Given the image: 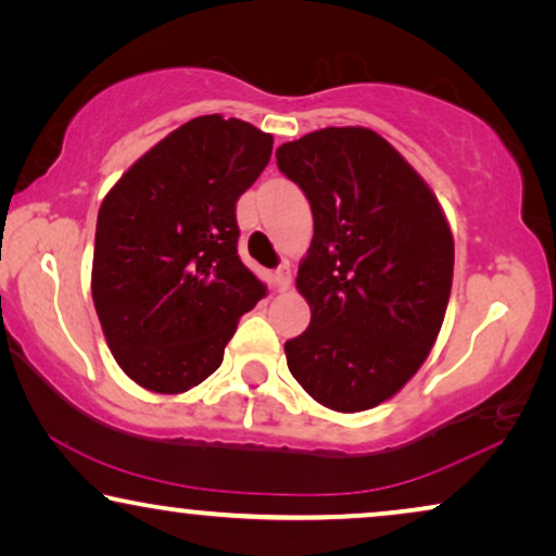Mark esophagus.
Returning <instances> with one entry per match:
<instances>
[{"mask_svg":"<svg viewBox=\"0 0 556 556\" xmlns=\"http://www.w3.org/2000/svg\"><path fill=\"white\" fill-rule=\"evenodd\" d=\"M273 286H276V291H288L291 288V270H288V265H280L278 270H273Z\"/></svg>","mask_w":556,"mask_h":556,"instance_id":"1","label":"esophagus"}]
</instances>
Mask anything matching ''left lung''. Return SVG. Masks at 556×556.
I'll return each instance as SVG.
<instances>
[{"label": "left lung", "mask_w": 556, "mask_h": 556, "mask_svg": "<svg viewBox=\"0 0 556 556\" xmlns=\"http://www.w3.org/2000/svg\"><path fill=\"white\" fill-rule=\"evenodd\" d=\"M314 212L295 288L308 329L286 341L288 369L337 413L397 394L422 367L453 286V232L435 194L382 136L321 128L276 151Z\"/></svg>", "instance_id": "obj_1"}]
</instances>
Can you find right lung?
Masks as SVG:
<instances>
[{
	"mask_svg": "<svg viewBox=\"0 0 556 556\" xmlns=\"http://www.w3.org/2000/svg\"><path fill=\"white\" fill-rule=\"evenodd\" d=\"M273 136L200 116L149 149L98 212L96 314L118 367L179 394L223 364L265 286L238 255L235 204L270 162Z\"/></svg>",
	"mask_w": 556,
	"mask_h": 556,
	"instance_id": "right-lung-1",
	"label": "right lung"
}]
</instances>
